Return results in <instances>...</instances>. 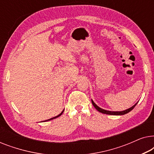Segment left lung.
Masks as SVG:
<instances>
[{"mask_svg": "<svg viewBox=\"0 0 154 154\" xmlns=\"http://www.w3.org/2000/svg\"><path fill=\"white\" fill-rule=\"evenodd\" d=\"M92 105L94 106V108H95L98 111H100V112L102 113H105V114H109V115H124V114H126V113H128V112H130V111H131L132 109L134 108V106H136L137 104V103H136V104H134V106H132L131 108L126 109V110L123 111H106V110H104V109L100 108V107H99L98 106H97V105L94 104V102L92 100Z\"/></svg>", "mask_w": 154, "mask_h": 154, "instance_id": "1", "label": "left lung"}]
</instances>
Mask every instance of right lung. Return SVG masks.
I'll return each instance as SVG.
<instances>
[{
	"instance_id": "obj_1",
	"label": "right lung",
	"mask_w": 154,
	"mask_h": 154,
	"mask_svg": "<svg viewBox=\"0 0 154 154\" xmlns=\"http://www.w3.org/2000/svg\"><path fill=\"white\" fill-rule=\"evenodd\" d=\"M63 112H64V111H62V113H60V114H59L58 116H55V117H54V118H52V119H48V120H47V121H50V120H52V119H56V118H57V117H59V116H60L61 115H62V113Z\"/></svg>"
}]
</instances>
